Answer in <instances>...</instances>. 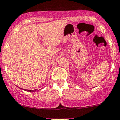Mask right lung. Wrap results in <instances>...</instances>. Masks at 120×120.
Instances as JSON below:
<instances>
[{
    "label": "right lung",
    "mask_w": 120,
    "mask_h": 120,
    "mask_svg": "<svg viewBox=\"0 0 120 120\" xmlns=\"http://www.w3.org/2000/svg\"><path fill=\"white\" fill-rule=\"evenodd\" d=\"M26 90V91H28V92H34V91H36V90H37V89H35V90Z\"/></svg>",
    "instance_id": "obj_1"
}]
</instances>
